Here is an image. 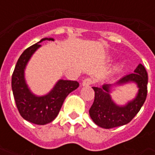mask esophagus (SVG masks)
<instances>
[{"label": "esophagus", "mask_w": 155, "mask_h": 155, "mask_svg": "<svg viewBox=\"0 0 155 155\" xmlns=\"http://www.w3.org/2000/svg\"><path fill=\"white\" fill-rule=\"evenodd\" d=\"M94 82V81L91 79V78H87V79H84V81H82V86H88V85H91L92 83Z\"/></svg>", "instance_id": "34e87169"}]
</instances>
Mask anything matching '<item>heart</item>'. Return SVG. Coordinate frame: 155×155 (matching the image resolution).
Masks as SVG:
<instances>
[{
	"label": "heart",
	"instance_id": "b5f03b06",
	"mask_svg": "<svg viewBox=\"0 0 155 155\" xmlns=\"http://www.w3.org/2000/svg\"><path fill=\"white\" fill-rule=\"evenodd\" d=\"M119 69H120V65H118V64H117V65L114 66V70H115V71H118Z\"/></svg>",
	"mask_w": 155,
	"mask_h": 155
}]
</instances>
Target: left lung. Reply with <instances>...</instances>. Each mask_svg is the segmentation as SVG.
Here are the masks:
<instances>
[{
	"mask_svg": "<svg viewBox=\"0 0 155 155\" xmlns=\"http://www.w3.org/2000/svg\"><path fill=\"white\" fill-rule=\"evenodd\" d=\"M133 83L138 88L136 96L124 105H119L113 100L111 93L114 87ZM148 74L143 64H140L134 73L124 76L112 84L101 87H92L94 101L90 109V116L98 126L111 129L130 123L143 106L147 96Z\"/></svg>",
	"mask_w": 155,
	"mask_h": 155,
	"instance_id": "8db88e82",
	"label": "left lung"
}]
</instances>
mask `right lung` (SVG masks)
I'll use <instances>...</instances> for the list:
<instances>
[{"instance_id": "add662e5", "label": "right lung", "mask_w": 155, "mask_h": 155, "mask_svg": "<svg viewBox=\"0 0 155 155\" xmlns=\"http://www.w3.org/2000/svg\"><path fill=\"white\" fill-rule=\"evenodd\" d=\"M45 41H54V38L41 39L36 44L27 48L18 59L12 74V87L16 107L24 120L39 125L51 123L56 118L65 98L79 87L77 81L59 80L47 94H34L26 82L25 71L28 62Z\"/></svg>"}]
</instances>
